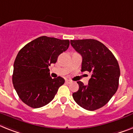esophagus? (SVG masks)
<instances>
[{"instance_id": "obj_1", "label": "esophagus", "mask_w": 133, "mask_h": 133, "mask_svg": "<svg viewBox=\"0 0 133 133\" xmlns=\"http://www.w3.org/2000/svg\"><path fill=\"white\" fill-rule=\"evenodd\" d=\"M65 82L66 83V84H70V83L71 82V80H69V79H66Z\"/></svg>"}]
</instances>
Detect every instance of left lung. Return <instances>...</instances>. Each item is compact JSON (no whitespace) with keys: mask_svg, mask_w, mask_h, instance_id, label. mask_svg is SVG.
Here are the masks:
<instances>
[{"mask_svg":"<svg viewBox=\"0 0 133 133\" xmlns=\"http://www.w3.org/2000/svg\"><path fill=\"white\" fill-rule=\"evenodd\" d=\"M75 51L82 56V71L92 74L88 85L77 82L79 90L73 99L82 108L94 111L109 101L119 85L120 70L112 52L95 39L71 40Z\"/></svg>","mask_w":133,"mask_h":133,"instance_id":"8db88e82","label":"left lung"}]
</instances>
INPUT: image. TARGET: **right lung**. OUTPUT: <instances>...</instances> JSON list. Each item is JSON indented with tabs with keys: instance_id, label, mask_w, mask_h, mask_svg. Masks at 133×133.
Here are the masks:
<instances>
[{
	"instance_id": "right-lung-1",
	"label": "right lung",
	"mask_w": 133,
	"mask_h": 133,
	"mask_svg": "<svg viewBox=\"0 0 133 133\" xmlns=\"http://www.w3.org/2000/svg\"><path fill=\"white\" fill-rule=\"evenodd\" d=\"M69 41L42 36L32 41L17 54L12 82L22 101L32 108L48 105L63 85L61 77L52 79L49 66L69 48Z\"/></svg>"
}]
</instances>
